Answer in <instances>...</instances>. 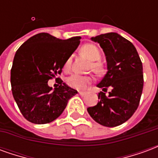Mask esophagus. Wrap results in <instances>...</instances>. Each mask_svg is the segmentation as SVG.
I'll use <instances>...</instances> for the list:
<instances>
[{"instance_id":"esophagus-1","label":"esophagus","mask_w":158,"mask_h":158,"mask_svg":"<svg viewBox=\"0 0 158 158\" xmlns=\"http://www.w3.org/2000/svg\"><path fill=\"white\" fill-rule=\"evenodd\" d=\"M79 94L80 95V96H85V95H86V92H85V91H79Z\"/></svg>"}]
</instances>
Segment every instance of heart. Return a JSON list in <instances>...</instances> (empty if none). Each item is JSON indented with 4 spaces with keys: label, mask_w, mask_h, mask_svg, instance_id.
<instances>
[{
    "label": "heart",
    "mask_w": 158,
    "mask_h": 158,
    "mask_svg": "<svg viewBox=\"0 0 158 158\" xmlns=\"http://www.w3.org/2000/svg\"><path fill=\"white\" fill-rule=\"evenodd\" d=\"M80 52L82 54L85 56L87 58L92 61L90 64V68L96 73H101L102 71V63L97 61H99L101 58V52L99 49L96 47L95 45L92 44H86L83 45ZM71 65V57L66 60L63 65V69L64 70H69ZM92 82V78L89 76H84L79 75V74H73L69 76L67 79V84L70 87H72L73 89H85L87 85Z\"/></svg>",
    "instance_id": "obj_1"
}]
</instances>
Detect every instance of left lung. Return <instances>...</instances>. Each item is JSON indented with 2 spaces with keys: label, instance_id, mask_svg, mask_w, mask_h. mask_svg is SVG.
Segmentation results:
<instances>
[{
  "label": "left lung",
  "instance_id": "left-lung-1",
  "mask_svg": "<svg viewBox=\"0 0 158 158\" xmlns=\"http://www.w3.org/2000/svg\"><path fill=\"white\" fill-rule=\"evenodd\" d=\"M105 53L107 72L97 85L103 91L98 94L97 105L87 108L96 123L106 127H116L129 119L139 106L142 94L143 67L135 47L117 33L92 37Z\"/></svg>",
  "mask_w": 158,
  "mask_h": 158
}]
</instances>
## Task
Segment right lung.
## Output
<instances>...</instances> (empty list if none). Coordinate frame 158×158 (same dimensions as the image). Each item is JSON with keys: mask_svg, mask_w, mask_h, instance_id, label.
<instances>
[{"mask_svg": "<svg viewBox=\"0 0 158 158\" xmlns=\"http://www.w3.org/2000/svg\"><path fill=\"white\" fill-rule=\"evenodd\" d=\"M80 39L76 36L61 40L40 33L16 52L11 69L12 96L28 121L36 124L54 121L64 111L69 100L78 93L62 79L54 89L47 82L61 74L64 62L79 46Z\"/></svg>", "mask_w": 158, "mask_h": 158, "instance_id": "obj_1", "label": "right lung"}]
</instances>
